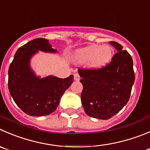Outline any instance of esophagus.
<instances>
[{"label":"esophagus","mask_w":150,"mask_h":150,"mask_svg":"<svg viewBox=\"0 0 150 150\" xmlns=\"http://www.w3.org/2000/svg\"><path fill=\"white\" fill-rule=\"evenodd\" d=\"M74 80H76V81H79V79H80V76H79V75L78 74H74Z\"/></svg>","instance_id":"1"}]
</instances>
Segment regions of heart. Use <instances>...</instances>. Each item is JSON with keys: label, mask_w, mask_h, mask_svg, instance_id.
<instances>
[{"label": "heart", "mask_w": 150, "mask_h": 150, "mask_svg": "<svg viewBox=\"0 0 150 150\" xmlns=\"http://www.w3.org/2000/svg\"><path fill=\"white\" fill-rule=\"evenodd\" d=\"M112 49L108 45L99 47L92 45L80 48L74 53V59L79 63L88 62L89 67L95 69L104 68L111 61Z\"/></svg>", "instance_id": "obj_1"}]
</instances>
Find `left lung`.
Returning <instances> with one entry per match:
<instances>
[{
    "mask_svg": "<svg viewBox=\"0 0 150 150\" xmlns=\"http://www.w3.org/2000/svg\"><path fill=\"white\" fill-rule=\"evenodd\" d=\"M110 43L118 52L106 66L78 69L83 85L81 100L85 113L103 120L110 119L126 105L135 82L131 55L118 42Z\"/></svg>",
    "mask_w": 150,
    "mask_h": 150,
    "instance_id": "1",
    "label": "left lung"
}]
</instances>
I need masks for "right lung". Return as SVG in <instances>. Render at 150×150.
<instances>
[{
	"mask_svg": "<svg viewBox=\"0 0 150 150\" xmlns=\"http://www.w3.org/2000/svg\"><path fill=\"white\" fill-rule=\"evenodd\" d=\"M38 51L57 52L48 40H32L18 48L8 71L10 94L16 105L32 116H43L54 112L62 96L74 81L73 75L65 79L36 76L30 68L29 61Z\"/></svg>",
	"mask_w": 150,
	"mask_h": 150,
	"instance_id": "add662e5",
	"label": "right lung"
}]
</instances>
